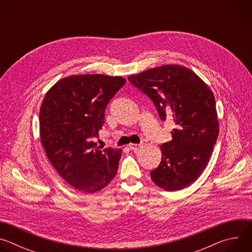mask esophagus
<instances>
[{"mask_svg":"<svg viewBox=\"0 0 252 252\" xmlns=\"http://www.w3.org/2000/svg\"><path fill=\"white\" fill-rule=\"evenodd\" d=\"M128 148H129V150H131L133 152H136L141 148V145H137V143H129Z\"/></svg>","mask_w":252,"mask_h":252,"instance_id":"34e87169","label":"esophagus"}]
</instances>
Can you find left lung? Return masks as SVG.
Here are the masks:
<instances>
[{"instance_id":"8db88e82","label":"left lung","mask_w":252,"mask_h":252,"mask_svg":"<svg viewBox=\"0 0 252 252\" xmlns=\"http://www.w3.org/2000/svg\"><path fill=\"white\" fill-rule=\"evenodd\" d=\"M127 79L153 100L161 121L175 124L172 139L160 146L161 161L151 171L153 182L166 191L190 186L205 168L219 136L212 92L192 70L176 64L150 68Z\"/></svg>"}]
</instances>
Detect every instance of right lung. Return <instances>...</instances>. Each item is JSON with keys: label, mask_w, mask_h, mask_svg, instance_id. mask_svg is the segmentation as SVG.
Returning <instances> with one entry per match:
<instances>
[{"label": "right lung", "mask_w": 252, "mask_h": 252, "mask_svg": "<svg viewBox=\"0 0 252 252\" xmlns=\"http://www.w3.org/2000/svg\"><path fill=\"white\" fill-rule=\"evenodd\" d=\"M126 79L104 75L69 76L46 94L40 110V135L47 157L76 189L94 193L116 176L121 149L101 150L93 139L104 124V111Z\"/></svg>", "instance_id": "add662e5"}]
</instances>
